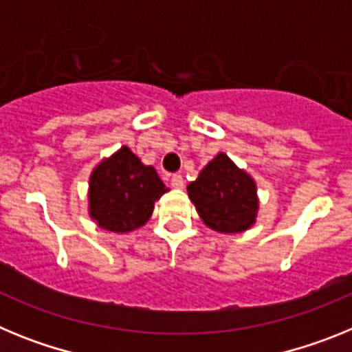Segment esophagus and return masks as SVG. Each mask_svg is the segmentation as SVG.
<instances>
[{
	"mask_svg": "<svg viewBox=\"0 0 352 352\" xmlns=\"http://www.w3.org/2000/svg\"><path fill=\"white\" fill-rule=\"evenodd\" d=\"M170 185L174 188H183L185 186V179H183L182 174H173V178H170Z\"/></svg>",
	"mask_w": 352,
	"mask_h": 352,
	"instance_id": "esophagus-1",
	"label": "esophagus"
}]
</instances>
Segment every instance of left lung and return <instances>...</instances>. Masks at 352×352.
I'll return each mask as SVG.
<instances>
[{
    "instance_id": "left-lung-1",
    "label": "left lung",
    "mask_w": 352,
    "mask_h": 352,
    "mask_svg": "<svg viewBox=\"0 0 352 352\" xmlns=\"http://www.w3.org/2000/svg\"><path fill=\"white\" fill-rule=\"evenodd\" d=\"M186 192L201 220L213 231L238 234L256 223L259 211L256 182L226 153L208 162Z\"/></svg>"
}]
</instances>
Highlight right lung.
<instances>
[{"label":"right lung","mask_w":352,"mask_h":352,"mask_svg":"<svg viewBox=\"0 0 352 352\" xmlns=\"http://www.w3.org/2000/svg\"><path fill=\"white\" fill-rule=\"evenodd\" d=\"M167 190L153 166H144L129 146H121L91 170L89 217L109 232H132L148 222L155 203Z\"/></svg>","instance_id":"right-lung-1"}]
</instances>
